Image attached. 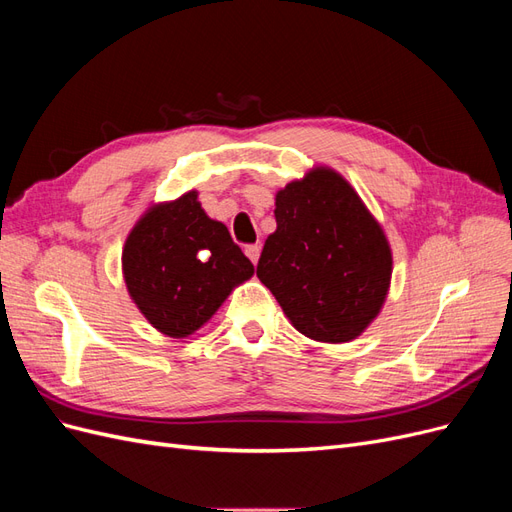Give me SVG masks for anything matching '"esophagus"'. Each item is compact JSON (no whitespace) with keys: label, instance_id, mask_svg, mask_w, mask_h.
I'll return each instance as SVG.
<instances>
[{"label":"esophagus","instance_id":"obj_1","mask_svg":"<svg viewBox=\"0 0 512 512\" xmlns=\"http://www.w3.org/2000/svg\"><path fill=\"white\" fill-rule=\"evenodd\" d=\"M245 254H247V258H250L254 265L258 262V258H260V245H247L245 247Z\"/></svg>","mask_w":512,"mask_h":512}]
</instances>
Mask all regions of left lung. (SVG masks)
I'll return each mask as SVG.
<instances>
[{"instance_id":"obj_1","label":"left lung","mask_w":512,"mask_h":512,"mask_svg":"<svg viewBox=\"0 0 512 512\" xmlns=\"http://www.w3.org/2000/svg\"><path fill=\"white\" fill-rule=\"evenodd\" d=\"M277 228L256 267L292 327L324 344H346L380 314L393 254L380 222L329 166L275 194Z\"/></svg>"}]
</instances>
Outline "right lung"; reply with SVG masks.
<instances>
[{"instance_id":"obj_1","label":"right lung","mask_w":512,"mask_h":512,"mask_svg":"<svg viewBox=\"0 0 512 512\" xmlns=\"http://www.w3.org/2000/svg\"><path fill=\"white\" fill-rule=\"evenodd\" d=\"M121 269L134 305L153 329L175 339L203 327L254 275L250 258L200 207L196 190L141 215L123 245Z\"/></svg>"}]
</instances>
